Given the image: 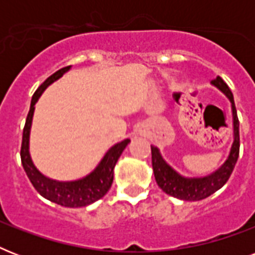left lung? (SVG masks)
Returning a JSON list of instances; mask_svg holds the SVG:
<instances>
[{"label": "left lung", "instance_id": "8db88e82", "mask_svg": "<svg viewBox=\"0 0 255 255\" xmlns=\"http://www.w3.org/2000/svg\"><path fill=\"white\" fill-rule=\"evenodd\" d=\"M214 86H217L222 92H225L226 96L232 102V110H233V126H234V141L230 149V155L224 165L210 176L201 178H186L173 170L163 160L159 149L151 145L152 152V168L157 185L169 196H173L180 200L185 201H200L204 198L209 197L210 194L221 189L229 180L230 174L233 172L236 163L240 155V120L237 116V110L234 104L233 94L230 91L229 86L226 85L221 77H217L212 81Z\"/></svg>", "mask_w": 255, "mask_h": 255}]
</instances>
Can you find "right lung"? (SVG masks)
<instances>
[{
	"label": "right lung",
	"mask_w": 255,
	"mask_h": 255,
	"mask_svg": "<svg viewBox=\"0 0 255 255\" xmlns=\"http://www.w3.org/2000/svg\"><path fill=\"white\" fill-rule=\"evenodd\" d=\"M70 69V66L58 70L57 73L50 75L39 87L34 92L31 104H30L29 114L26 118L25 127H23V135H22L21 144V161L23 165L27 177L30 182L33 184L38 193L43 196L50 201L55 202L58 205L67 206V208H81V206L90 205L92 202L98 201L104 194L107 193L108 189L111 188L112 181H114V168L118 161V159L129 143V139H126L120 141L116 145L110 149L100 161V164L96 167V169L86 176L82 180L70 182H59L50 180L45 177L43 174L39 173V170L34 167L33 161L29 155V133L30 127H31V119L34 114V104L37 103L38 98L45 91V88L53 82H55L58 78H61L63 74Z\"/></svg>",
	"instance_id": "1"
}]
</instances>
